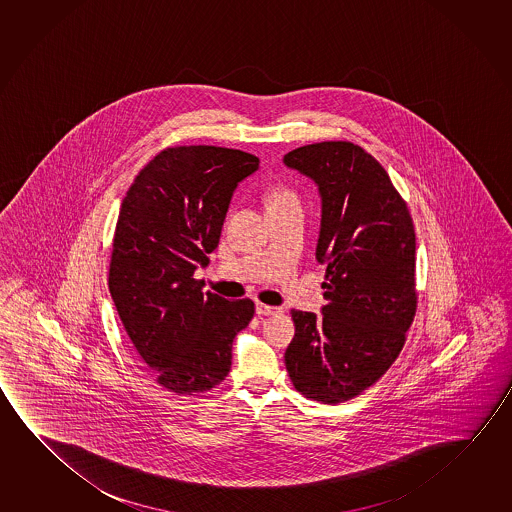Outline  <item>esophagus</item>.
I'll return each instance as SVG.
<instances>
[{"mask_svg": "<svg viewBox=\"0 0 512 512\" xmlns=\"http://www.w3.org/2000/svg\"><path fill=\"white\" fill-rule=\"evenodd\" d=\"M255 312L259 315H275L280 312V308L269 307V305H264V303H257V305H255Z\"/></svg>", "mask_w": 512, "mask_h": 512, "instance_id": "34e87169", "label": "esophagus"}]
</instances>
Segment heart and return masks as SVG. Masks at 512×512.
Masks as SVG:
<instances>
[{"mask_svg": "<svg viewBox=\"0 0 512 512\" xmlns=\"http://www.w3.org/2000/svg\"><path fill=\"white\" fill-rule=\"evenodd\" d=\"M291 198H296V195L292 193L291 189L278 186V188H273L271 191H269L268 205L278 204V202H285V200H291Z\"/></svg>", "mask_w": 512, "mask_h": 512, "instance_id": "obj_1", "label": "heart"}]
</instances>
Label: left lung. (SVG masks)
Returning <instances> with one entry per match:
<instances>
[{
  "label": "left lung",
  "mask_w": 512,
  "mask_h": 512,
  "mask_svg": "<svg viewBox=\"0 0 512 512\" xmlns=\"http://www.w3.org/2000/svg\"><path fill=\"white\" fill-rule=\"evenodd\" d=\"M323 198L317 260L324 264L323 319L292 310L285 367L299 394L349 401L374 385L406 342L417 312L415 227L385 168L351 142L285 154Z\"/></svg>",
  "instance_id": "obj_1"
}]
</instances>
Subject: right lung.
<instances>
[{
  "label": "right lung",
  "mask_w": 512,
  "mask_h": 512,
  "mask_svg": "<svg viewBox=\"0 0 512 512\" xmlns=\"http://www.w3.org/2000/svg\"><path fill=\"white\" fill-rule=\"evenodd\" d=\"M259 158L214 145L161 150L136 175L118 213L111 298L142 362L177 395L227 378L232 342L252 321V299L202 292L195 269L220 243L237 184Z\"/></svg>",
  "instance_id": "right-lung-1"
}]
</instances>
